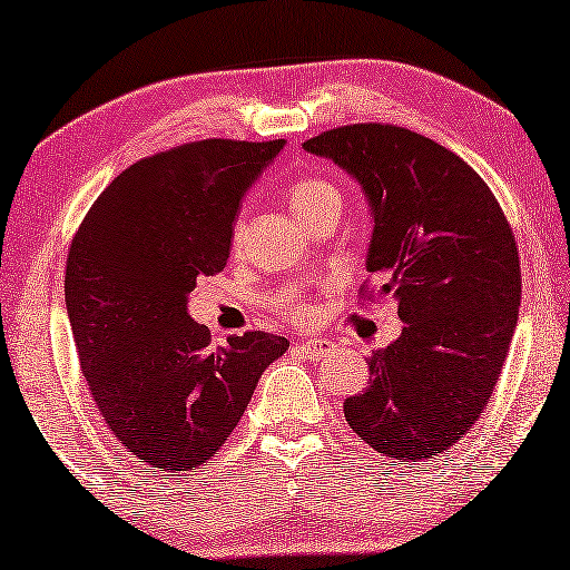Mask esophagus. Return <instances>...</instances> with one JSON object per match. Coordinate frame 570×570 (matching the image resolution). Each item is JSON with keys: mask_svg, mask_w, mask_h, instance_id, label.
Wrapping results in <instances>:
<instances>
[{"mask_svg": "<svg viewBox=\"0 0 570 570\" xmlns=\"http://www.w3.org/2000/svg\"><path fill=\"white\" fill-rule=\"evenodd\" d=\"M294 347H296V353H302L304 358H309V361H320V358H325V355L333 353V343H330V340H325V337L296 340Z\"/></svg>", "mask_w": 570, "mask_h": 570, "instance_id": "34e87169", "label": "esophagus"}]
</instances>
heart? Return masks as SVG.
<instances>
[{"label": "heart", "instance_id": "b5f03b06", "mask_svg": "<svg viewBox=\"0 0 570 570\" xmlns=\"http://www.w3.org/2000/svg\"><path fill=\"white\" fill-rule=\"evenodd\" d=\"M286 202H288V207H292L294 215L299 217L302 223H307L314 212L325 207V204L340 202V191L335 184L327 181V178L307 176V178H296L294 184H288ZM278 307L288 314H294V317H307L309 314V307H307V302H304L299 288H288L282 299H278Z\"/></svg>", "mask_w": 570, "mask_h": 570}]
</instances>
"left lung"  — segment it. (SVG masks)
<instances>
[{
  "mask_svg": "<svg viewBox=\"0 0 570 570\" xmlns=\"http://www.w3.org/2000/svg\"><path fill=\"white\" fill-rule=\"evenodd\" d=\"M304 150L366 194V271L404 322L368 358V386L345 399V420L396 463L428 461L473 428L502 373L522 294L512 227L463 158L404 127H337Z\"/></svg>",
  "mask_w": 570,
  "mask_h": 570,
  "instance_id": "left-lung-1",
  "label": "left lung"
}]
</instances>
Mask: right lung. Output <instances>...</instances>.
<instances>
[{
  "instance_id": "right-lung-1",
  "label": "right lung",
  "mask_w": 570,
  "mask_h": 570,
  "mask_svg": "<svg viewBox=\"0 0 570 570\" xmlns=\"http://www.w3.org/2000/svg\"><path fill=\"white\" fill-rule=\"evenodd\" d=\"M284 140H199L115 178L76 233L66 309L81 371L127 453L160 471L207 463L288 340L230 335L212 345L189 294L230 258L245 191Z\"/></svg>"
}]
</instances>
